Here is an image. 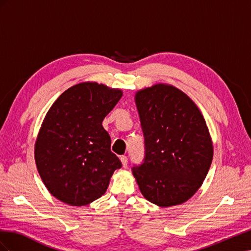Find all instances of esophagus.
I'll return each mask as SVG.
<instances>
[{
    "mask_svg": "<svg viewBox=\"0 0 251 251\" xmlns=\"http://www.w3.org/2000/svg\"><path fill=\"white\" fill-rule=\"evenodd\" d=\"M120 161H121V163H123L124 168H126V165H127V158H126V156H120Z\"/></svg>",
    "mask_w": 251,
    "mask_h": 251,
    "instance_id": "esophagus-1",
    "label": "esophagus"
}]
</instances>
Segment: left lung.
I'll return each instance as SVG.
<instances>
[{
	"instance_id": "1",
	"label": "left lung",
	"mask_w": 251,
	"mask_h": 251,
	"mask_svg": "<svg viewBox=\"0 0 251 251\" xmlns=\"http://www.w3.org/2000/svg\"><path fill=\"white\" fill-rule=\"evenodd\" d=\"M135 102L146 146L143 163L133 168L141 194L160 207L186 202L201 187L214 156L203 115L168 83L137 91Z\"/></svg>"
}]
</instances>
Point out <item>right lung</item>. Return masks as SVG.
Masks as SVG:
<instances>
[{
	"label": "right lung",
	"mask_w": 251,
	"mask_h": 251,
	"mask_svg": "<svg viewBox=\"0 0 251 251\" xmlns=\"http://www.w3.org/2000/svg\"><path fill=\"white\" fill-rule=\"evenodd\" d=\"M123 96L120 89L86 81L67 89L45 116L34 146L37 171L49 193L83 206L105 193L121 168L102 120Z\"/></svg>",
	"instance_id": "add662e5"
}]
</instances>
